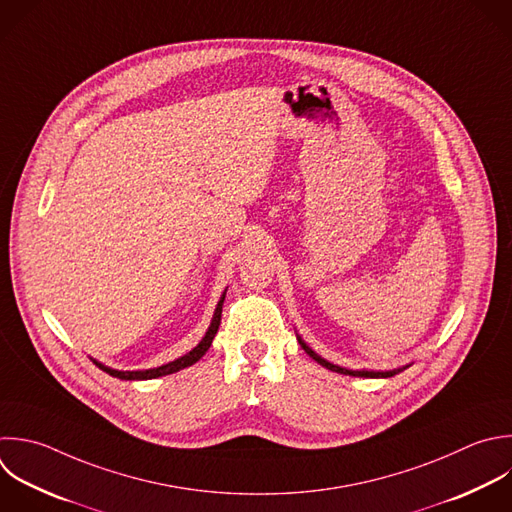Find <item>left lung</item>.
Returning a JSON list of instances; mask_svg holds the SVG:
<instances>
[{
	"instance_id": "1",
	"label": "left lung",
	"mask_w": 512,
	"mask_h": 512,
	"mask_svg": "<svg viewBox=\"0 0 512 512\" xmlns=\"http://www.w3.org/2000/svg\"><path fill=\"white\" fill-rule=\"evenodd\" d=\"M298 342H300V346L304 348V352L310 356V358H314L318 364H322L324 368H328V370H332V372H338V374H348V376H364V378H388V376H394L396 374V370H388V372H372V370H348V368H340V366H336V364H330L328 360H324V358H320L312 348H308L300 338H298Z\"/></svg>"
}]
</instances>
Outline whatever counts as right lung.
I'll list each match as a JSON object with an SVG mask.
<instances>
[{
  "instance_id": "obj_1",
  "label": "right lung",
  "mask_w": 512,
  "mask_h": 512,
  "mask_svg": "<svg viewBox=\"0 0 512 512\" xmlns=\"http://www.w3.org/2000/svg\"><path fill=\"white\" fill-rule=\"evenodd\" d=\"M222 304H224V296H222V300H220L218 306H216L212 324H210L206 336L202 338V342H200L194 350H190L186 356H182V358H178V360H174V362H170V364H164V366H158V368H150V370H136V372L112 370V368H108V366H104V364H100V362H96V364H98L104 372H108L110 376L120 378V380H150V378L166 376V374L178 372V370H182V368H186V366H192L194 362H198V360L208 352V348H210V344H212V340H214V336H216V332H218V326H220V320H222Z\"/></svg>"
}]
</instances>
